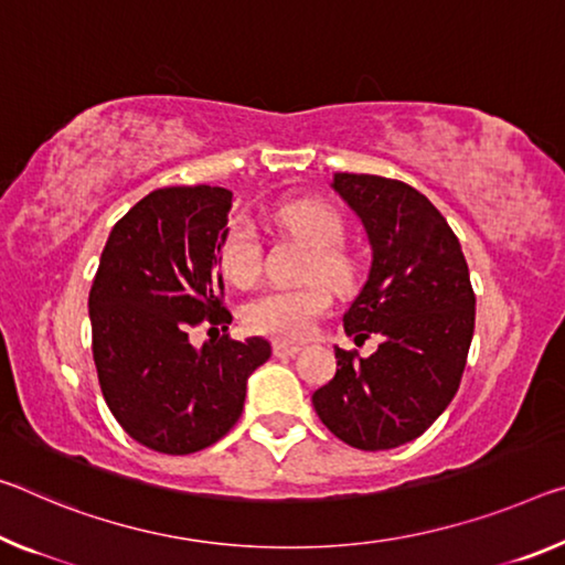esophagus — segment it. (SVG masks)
<instances>
[{"instance_id":"34e87169","label":"esophagus","mask_w":565,"mask_h":565,"mask_svg":"<svg viewBox=\"0 0 565 565\" xmlns=\"http://www.w3.org/2000/svg\"><path fill=\"white\" fill-rule=\"evenodd\" d=\"M301 352V347L299 344H294V342H281V339H276L274 342V354L276 356H294V354H299Z\"/></svg>"}]
</instances>
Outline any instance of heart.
Wrapping results in <instances>:
<instances>
[{
    "instance_id": "1",
    "label": "heart",
    "mask_w": 565,
    "mask_h": 565,
    "mask_svg": "<svg viewBox=\"0 0 565 565\" xmlns=\"http://www.w3.org/2000/svg\"><path fill=\"white\" fill-rule=\"evenodd\" d=\"M276 221L297 231L315 250L311 274H319L331 286L352 281V264L334 246L342 241L344 226L329 205L319 201H289L274 211ZM218 264L234 284H250L262 264V241L248 218L228 223L221 241ZM331 307V294L321 281H311L297 289H268L250 299L244 307V321L250 331L279 339H301L319 317Z\"/></svg>"
}]
</instances>
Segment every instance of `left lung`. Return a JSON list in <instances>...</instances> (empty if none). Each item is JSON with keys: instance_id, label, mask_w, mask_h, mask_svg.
Masks as SVG:
<instances>
[{"instance_id": "1", "label": "left lung", "mask_w": 565, "mask_h": 565, "mask_svg": "<svg viewBox=\"0 0 565 565\" xmlns=\"http://www.w3.org/2000/svg\"><path fill=\"white\" fill-rule=\"evenodd\" d=\"M331 188L372 250L344 331L354 342L380 334L382 344L366 360L334 347L337 374L311 405L347 445L392 450L423 435L458 392L476 294L458 236L423 193L366 173H334Z\"/></svg>"}]
</instances>
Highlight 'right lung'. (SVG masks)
<instances>
[{
	"mask_svg": "<svg viewBox=\"0 0 565 565\" xmlns=\"http://www.w3.org/2000/svg\"><path fill=\"white\" fill-rule=\"evenodd\" d=\"M234 193L218 185L160 188L115 223L103 248L89 324L103 397L132 440L166 455L218 443L244 409L246 382L268 356L264 337L188 331L228 329L218 250ZM218 331V329H216Z\"/></svg>",
	"mask_w": 565,
	"mask_h": 565,
	"instance_id": "right-lung-1",
	"label": "right lung"
}]
</instances>
